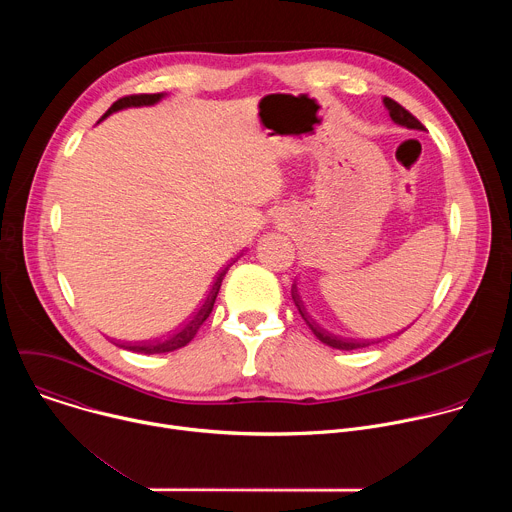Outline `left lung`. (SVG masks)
I'll list each match as a JSON object with an SVG mask.
<instances>
[{
    "instance_id": "1",
    "label": "left lung",
    "mask_w": 512,
    "mask_h": 512,
    "mask_svg": "<svg viewBox=\"0 0 512 512\" xmlns=\"http://www.w3.org/2000/svg\"><path fill=\"white\" fill-rule=\"evenodd\" d=\"M383 103H385V107L389 109V115H391V119H393L397 125H403V127H407V129H419V131L425 129V127L421 125V121L415 119V117H413L405 107H401L397 101L385 97ZM291 298H294V302H296V306H298V312L302 314L304 322L310 326V330L316 334V338H318L320 342H324V344H328V346H332V348H338V350H356V348H364V346L375 344V342H369V340L342 338V336H336V334L324 330V328L306 312V306H304V302H302V298H300V294H298L296 283L291 285Z\"/></svg>"
}]
</instances>
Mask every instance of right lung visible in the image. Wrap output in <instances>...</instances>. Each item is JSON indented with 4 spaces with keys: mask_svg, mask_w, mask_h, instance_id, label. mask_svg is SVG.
<instances>
[{
    "mask_svg": "<svg viewBox=\"0 0 512 512\" xmlns=\"http://www.w3.org/2000/svg\"><path fill=\"white\" fill-rule=\"evenodd\" d=\"M164 97V93H156V95H129V97H123L119 101H115L109 111L101 117H109L111 113L115 111H121V109H127V107H148V105H156L160 99ZM229 269V267H227ZM225 271L218 273L212 289L208 291L206 300L202 302V306L188 318V322H184L180 326V330H176L174 334H170L166 340H154V342H139V344H129V346H123L127 350H133V352H143V354H162V352H172V350H178L182 346H186L198 332V328L204 324V320L210 316L212 312V306H214V300L218 296V289H221V283H223V277H225Z\"/></svg>",
    "mask_w": 512,
    "mask_h": 512,
    "instance_id": "right-lung-1",
    "label": "right lung"
}]
</instances>
